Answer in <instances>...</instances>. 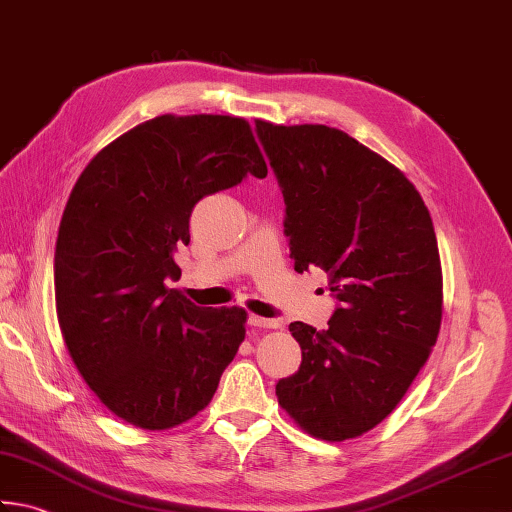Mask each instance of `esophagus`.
<instances>
[{"mask_svg":"<svg viewBox=\"0 0 512 512\" xmlns=\"http://www.w3.org/2000/svg\"><path fill=\"white\" fill-rule=\"evenodd\" d=\"M249 325L263 327V330H274V327H278V321H274V318H263V316L252 314L249 316Z\"/></svg>","mask_w":512,"mask_h":512,"instance_id":"1","label":"esophagus"}]
</instances>
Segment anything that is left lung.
<instances>
[{"label": "left lung", "instance_id": "8db88e82", "mask_svg": "<svg viewBox=\"0 0 512 512\" xmlns=\"http://www.w3.org/2000/svg\"><path fill=\"white\" fill-rule=\"evenodd\" d=\"M285 198L296 272L321 267L336 307L327 330L289 325L296 374L276 397L307 435L345 441L388 417L437 343L443 276L435 227L412 182L325 124L256 120Z\"/></svg>", "mask_w": 512, "mask_h": 512}]
</instances>
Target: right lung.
<instances>
[{
	"mask_svg": "<svg viewBox=\"0 0 512 512\" xmlns=\"http://www.w3.org/2000/svg\"><path fill=\"white\" fill-rule=\"evenodd\" d=\"M267 176L252 127L231 115H158L95 156L55 243V307L69 354L113 414L167 430L214 399L245 341L243 307H198L169 283L196 202Z\"/></svg>",
	"mask_w": 512,
	"mask_h": 512,
	"instance_id": "1",
	"label": "right lung"
}]
</instances>
